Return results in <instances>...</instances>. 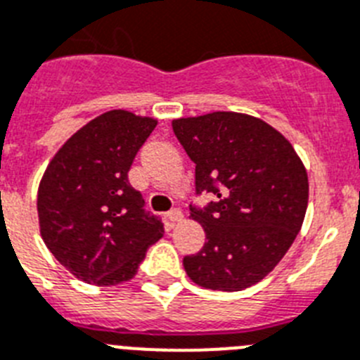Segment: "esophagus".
Segmentation results:
<instances>
[{
	"instance_id": "obj_1",
	"label": "esophagus",
	"mask_w": 360,
	"mask_h": 360,
	"mask_svg": "<svg viewBox=\"0 0 360 360\" xmlns=\"http://www.w3.org/2000/svg\"><path fill=\"white\" fill-rule=\"evenodd\" d=\"M167 217H169V220H171V222H180V220H182V218H184V213L180 210H178V207H174V210L169 211Z\"/></svg>"
}]
</instances>
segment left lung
<instances>
[{"mask_svg":"<svg viewBox=\"0 0 360 360\" xmlns=\"http://www.w3.org/2000/svg\"><path fill=\"white\" fill-rule=\"evenodd\" d=\"M173 131L196 164V193L218 198L204 211L191 207L205 244L184 259L187 276L207 290H245L275 269L302 227V160L284 134L244 112L176 118Z\"/></svg>","mask_w":360,"mask_h":360,"instance_id":"1","label":"left lung"}]
</instances>
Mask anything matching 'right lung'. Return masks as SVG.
Returning a JSON list of instances; mask_svg holds the SVG:
<instances>
[{"instance_id": "add662e5", "label": "right lung", "mask_w": 360, "mask_h": 360, "mask_svg": "<svg viewBox=\"0 0 360 360\" xmlns=\"http://www.w3.org/2000/svg\"><path fill=\"white\" fill-rule=\"evenodd\" d=\"M158 120L115 109L78 129L49 162L38 187L39 235L54 259L94 285L131 281L164 236L127 173Z\"/></svg>"}]
</instances>
